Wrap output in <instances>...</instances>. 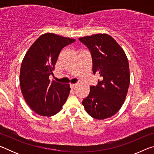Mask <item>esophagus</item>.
<instances>
[{
	"label": "esophagus",
	"instance_id": "obj_1",
	"mask_svg": "<svg viewBox=\"0 0 154 154\" xmlns=\"http://www.w3.org/2000/svg\"><path fill=\"white\" fill-rule=\"evenodd\" d=\"M76 84H74V83H71V84H70V87H71V89H75V87H76Z\"/></svg>",
	"mask_w": 154,
	"mask_h": 154
}]
</instances>
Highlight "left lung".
Returning a JSON list of instances; mask_svg holds the SVG:
<instances>
[{
  "label": "left lung",
  "mask_w": 154,
  "mask_h": 154,
  "mask_svg": "<svg viewBox=\"0 0 154 154\" xmlns=\"http://www.w3.org/2000/svg\"><path fill=\"white\" fill-rule=\"evenodd\" d=\"M92 59L94 75L98 74V84L90 86L89 95L82 101L93 118L104 119L116 114L124 103L130 84L128 58L113 37L96 34L79 38Z\"/></svg>",
  "instance_id": "8db88e82"
}]
</instances>
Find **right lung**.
I'll return each mask as SVG.
<instances>
[{
	"label": "right lung",
	"mask_w": 154,
	"mask_h": 154,
	"mask_svg": "<svg viewBox=\"0 0 154 154\" xmlns=\"http://www.w3.org/2000/svg\"><path fill=\"white\" fill-rule=\"evenodd\" d=\"M72 38L46 33L35 41L21 66L20 83L30 109L40 116H53L60 111L69 95V84L51 82L54 66L62 48L75 42Z\"/></svg>",
	"instance_id": "right-lung-1"
}]
</instances>
